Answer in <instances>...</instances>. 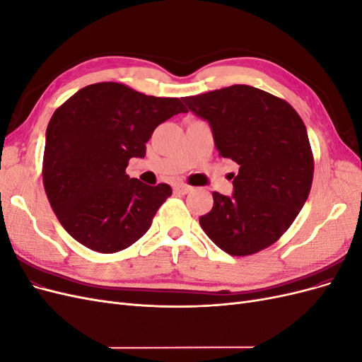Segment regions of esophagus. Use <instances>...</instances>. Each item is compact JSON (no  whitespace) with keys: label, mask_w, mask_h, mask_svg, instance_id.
I'll list each match as a JSON object with an SVG mask.
<instances>
[{"label":"esophagus","mask_w":362,"mask_h":362,"mask_svg":"<svg viewBox=\"0 0 362 362\" xmlns=\"http://www.w3.org/2000/svg\"><path fill=\"white\" fill-rule=\"evenodd\" d=\"M175 192L180 193V194H187V193L193 192V187H192V185H189V184L180 182V184L175 185Z\"/></svg>","instance_id":"1"}]
</instances>
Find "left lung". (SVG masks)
<instances>
[{
    "label": "left lung",
    "instance_id": "1",
    "mask_svg": "<svg viewBox=\"0 0 362 362\" xmlns=\"http://www.w3.org/2000/svg\"><path fill=\"white\" fill-rule=\"evenodd\" d=\"M182 101L208 120L218 154L240 166L231 198L213 192L211 211L199 217L205 234L233 257L272 246L311 190L314 157L303 120L287 101L246 84Z\"/></svg>",
    "mask_w": 362,
    "mask_h": 362
}]
</instances>
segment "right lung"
I'll return each instance as SVG.
<instances>
[{"label": "right lung", "instance_id": "obj_1", "mask_svg": "<svg viewBox=\"0 0 362 362\" xmlns=\"http://www.w3.org/2000/svg\"><path fill=\"white\" fill-rule=\"evenodd\" d=\"M178 113V98H157L120 83L86 86L54 112L45 140L42 178L51 208L76 242L115 254L144 235L169 184L129 178V158L146 156L154 129Z\"/></svg>", "mask_w": 362, "mask_h": 362}]
</instances>
